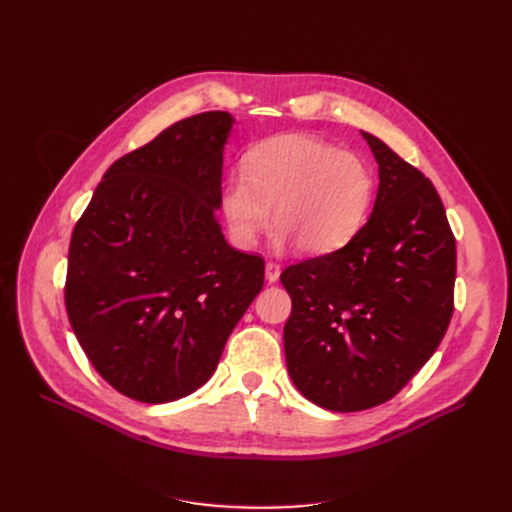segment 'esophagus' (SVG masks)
I'll use <instances>...</instances> for the list:
<instances>
[{"mask_svg":"<svg viewBox=\"0 0 512 512\" xmlns=\"http://www.w3.org/2000/svg\"><path fill=\"white\" fill-rule=\"evenodd\" d=\"M280 273H282V269H280V265H277V262H267L265 277H267L269 284H275L277 280H280Z\"/></svg>","mask_w":512,"mask_h":512,"instance_id":"obj_1","label":"esophagus"}]
</instances>
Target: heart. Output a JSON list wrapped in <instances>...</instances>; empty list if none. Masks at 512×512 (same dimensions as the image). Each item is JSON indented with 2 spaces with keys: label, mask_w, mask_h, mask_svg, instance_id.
Returning a JSON list of instances; mask_svg holds the SVG:
<instances>
[{
  "label": "heart",
  "mask_w": 512,
  "mask_h": 512,
  "mask_svg": "<svg viewBox=\"0 0 512 512\" xmlns=\"http://www.w3.org/2000/svg\"><path fill=\"white\" fill-rule=\"evenodd\" d=\"M374 194V170L359 153L312 134H280L247 151L220 205L239 247L256 245L275 205L277 245L299 243L305 254L327 256L359 235Z\"/></svg>",
  "instance_id": "heart-1"
}]
</instances>
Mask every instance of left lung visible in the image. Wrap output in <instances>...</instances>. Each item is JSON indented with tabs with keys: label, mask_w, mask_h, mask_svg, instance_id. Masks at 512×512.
<instances>
[{
	"label": "left lung",
	"mask_w": 512,
	"mask_h": 512,
	"mask_svg": "<svg viewBox=\"0 0 512 512\" xmlns=\"http://www.w3.org/2000/svg\"><path fill=\"white\" fill-rule=\"evenodd\" d=\"M378 162L374 211L346 247L282 273L288 374L316 406L359 412L395 397L453 316L457 247L421 170L361 132Z\"/></svg>",
	"instance_id": "1"
}]
</instances>
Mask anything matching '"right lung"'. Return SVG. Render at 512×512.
Segmentation results:
<instances>
[{"label":"right lung","mask_w":512,"mask_h":512,"mask_svg":"<svg viewBox=\"0 0 512 512\" xmlns=\"http://www.w3.org/2000/svg\"><path fill=\"white\" fill-rule=\"evenodd\" d=\"M232 121L200 113L126 153L72 232V331L98 374L143 404L200 389L265 284V260L232 250L215 215Z\"/></svg>","instance_id":"add662e5"}]
</instances>
